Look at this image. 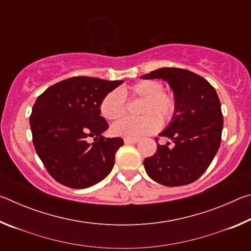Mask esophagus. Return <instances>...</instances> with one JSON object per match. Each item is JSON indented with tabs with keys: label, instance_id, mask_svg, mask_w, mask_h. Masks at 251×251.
<instances>
[{
	"label": "esophagus",
	"instance_id": "34e87169",
	"mask_svg": "<svg viewBox=\"0 0 251 251\" xmlns=\"http://www.w3.org/2000/svg\"><path fill=\"white\" fill-rule=\"evenodd\" d=\"M124 142H125V144H136V143H138L139 142V139L138 138H124Z\"/></svg>",
	"mask_w": 251,
	"mask_h": 251
}]
</instances>
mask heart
I'll return each mask as SVG.
<instances>
[{
  "instance_id": "1",
  "label": "heart",
  "mask_w": 251,
  "mask_h": 251,
  "mask_svg": "<svg viewBox=\"0 0 251 251\" xmlns=\"http://www.w3.org/2000/svg\"><path fill=\"white\" fill-rule=\"evenodd\" d=\"M129 93L145 100L142 114L149 115L141 118L127 117L112 126L113 134L127 138H138L154 133L160 125L172 120L176 110V101L173 96L165 94L163 84L158 80L146 79L136 83L129 88ZM100 113L106 120L117 121L125 115V96L120 90H113L104 96L100 106ZM154 115L152 116V114ZM159 118L157 119L155 116Z\"/></svg>"
}]
</instances>
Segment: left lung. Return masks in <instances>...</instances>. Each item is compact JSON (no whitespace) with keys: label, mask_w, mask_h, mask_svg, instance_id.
Masks as SVG:
<instances>
[{"label":"left lung","mask_w":251,"mask_h":251,"mask_svg":"<svg viewBox=\"0 0 251 251\" xmlns=\"http://www.w3.org/2000/svg\"><path fill=\"white\" fill-rule=\"evenodd\" d=\"M141 78L167 82L176 101L171 123L159 134L175 145L158 144L155 154L144 160L146 173L169 187L194 182L209 167L222 142L224 118L216 90L201 76L176 67H163Z\"/></svg>","instance_id":"left-lung-1"}]
</instances>
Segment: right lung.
<instances>
[{"instance_id":"right-lung-1","label":"right lung","mask_w":251,"mask_h":251,"mask_svg":"<svg viewBox=\"0 0 251 251\" xmlns=\"http://www.w3.org/2000/svg\"><path fill=\"white\" fill-rule=\"evenodd\" d=\"M123 82L77 76L52 85L37 97L29 117L33 144L59 184L87 188L112 172L124 141L101 136L108 124L100 116V106ZM88 137H94L96 143H88Z\"/></svg>"}]
</instances>
